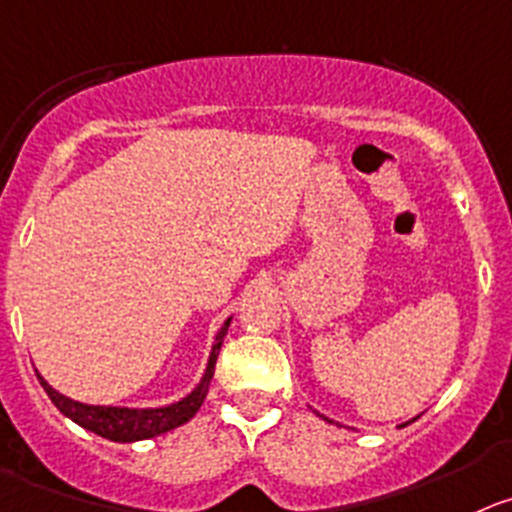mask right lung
Here are the masks:
<instances>
[{
  "instance_id": "1",
  "label": "right lung",
  "mask_w": 512,
  "mask_h": 512,
  "mask_svg": "<svg viewBox=\"0 0 512 512\" xmlns=\"http://www.w3.org/2000/svg\"><path fill=\"white\" fill-rule=\"evenodd\" d=\"M232 318L224 321V326L219 328L217 341L212 346V356H209L207 371H204V379L199 381V386L191 391L186 399L176 401L171 407H161V409H121V407H90V404H80V401L68 399V396H62L60 391L52 389L40 374L42 389L47 391V396L52 399L57 409H60L65 417L73 419L75 424L80 427L90 429V432L100 434V437L111 439V442H138V439H151L159 437V434L171 432V429L181 427L184 422H189L194 414L199 412L202 407L204 396H207L209 384H212L214 376V364H217L219 348H222L224 336H227V328Z\"/></svg>"
}]
</instances>
